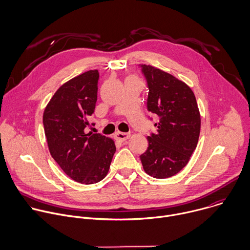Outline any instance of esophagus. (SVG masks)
I'll list each match as a JSON object with an SVG mask.
<instances>
[{
  "mask_svg": "<svg viewBox=\"0 0 250 250\" xmlns=\"http://www.w3.org/2000/svg\"><path fill=\"white\" fill-rule=\"evenodd\" d=\"M129 136H130V133H126V132H120L119 131V132L116 133V137L120 141H125V140L128 139Z\"/></svg>",
  "mask_w": 250,
  "mask_h": 250,
  "instance_id": "obj_1",
  "label": "esophagus"
}]
</instances>
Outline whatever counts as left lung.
Wrapping results in <instances>:
<instances>
[{"label":"left lung","instance_id":"obj_1","mask_svg":"<svg viewBox=\"0 0 250 250\" xmlns=\"http://www.w3.org/2000/svg\"><path fill=\"white\" fill-rule=\"evenodd\" d=\"M138 66L147 83V110L159 120L140 160L148 175L164 179L179 173L196 149L200 112L193 91L184 82L153 66Z\"/></svg>","mask_w":250,"mask_h":250}]
</instances>
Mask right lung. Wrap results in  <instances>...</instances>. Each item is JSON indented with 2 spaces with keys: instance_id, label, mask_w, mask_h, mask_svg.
Here are the masks:
<instances>
[{
  "instance_id": "add662e5",
  "label": "right lung",
  "mask_w": 250,
  "mask_h": 250,
  "mask_svg": "<svg viewBox=\"0 0 250 250\" xmlns=\"http://www.w3.org/2000/svg\"><path fill=\"white\" fill-rule=\"evenodd\" d=\"M98 70L63 84L43 113L49 152L60 168L81 184L98 183L108 174L116 146L101 133H87L98 93ZM92 125H95L93 123Z\"/></svg>"
}]
</instances>
